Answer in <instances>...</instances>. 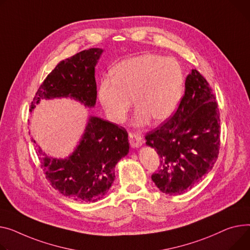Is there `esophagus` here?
I'll list each match as a JSON object with an SVG mask.
<instances>
[{"mask_svg":"<svg viewBox=\"0 0 250 250\" xmlns=\"http://www.w3.org/2000/svg\"><path fill=\"white\" fill-rule=\"evenodd\" d=\"M128 141H129L130 146L134 148H138V147L142 146L144 144L143 138L139 134H137V132H130V134L128 135Z\"/></svg>","mask_w":250,"mask_h":250,"instance_id":"1","label":"esophagus"}]
</instances>
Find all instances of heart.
<instances>
[{
    "label": "heart",
    "instance_id": "heart-1",
    "mask_svg": "<svg viewBox=\"0 0 250 250\" xmlns=\"http://www.w3.org/2000/svg\"><path fill=\"white\" fill-rule=\"evenodd\" d=\"M184 72L174 58L144 54L115 66L113 79L105 77L98 87V99L108 118L122 123L131 106L138 108L134 124L149 119L161 123L173 115L184 93Z\"/></svg>",
    "mask_w": 250,
    "mask_h": 250
}]
</instances>
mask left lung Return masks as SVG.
Here are the masks:
<instances>
[{
	"label": "left lung",
	"instance_id": "left-lung-1",
	"mask_svg": "<svg viewBox=\"0 0 250 250\" xmlns=\"http://www.w3.org/2000/svg\"><path fill=\"white\" fill-rule=\"evenodd\" d=\"M215 99L207 80L192 69L175 114L146 136V145L160 157L159 170L152 180L161 192L185 193L212 170L220 146V118Z\"/></svg>",
	"mask_w": 250,
	"mask_h": 250
}]
</instances>
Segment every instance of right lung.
Returning <instances> with one entry per match:
<instances>
[{"mask_svg":"<svg viewBox=\"0 0 250 250\" xmlns=\"http://www.w3.org/2000/svg\"><path fill=\"white\" fill-rule=\"evenodd\" d=\"M104 50L90 48L60 61L48 74L31 104L32 111L42 99L71 98L85 107L96 104L95 66ZM124 127L89 115L74 151L64 159L50 157L36 143L46 179L63 196L78 202L94 203L107 193L114 181V167L128 154Z\"/></svg>","mask_w":250,"mask_h":250,"instance_id":"right-lung-1","label":"right lung"}]
</instances>
